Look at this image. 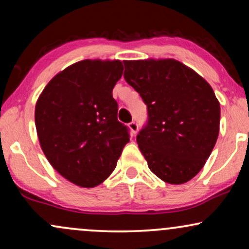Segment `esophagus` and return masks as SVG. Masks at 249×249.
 Returning <instances> with one entry per match:
<instances>
[{
    "label": "esophagus",
    "instance_id": "1",
    "mask_svg": "<svg viewBox=\"0 0 249 249\" xmlns=\"http://www.w3.org/2000/svg\"><path fill=\"white\" fill-rule=\"evenodd\" d=\"M128 128H130V132L132 136L137 133V131H138V125H137L136 122H131L130 124H128Z\"/></svg>",
    "mask_w": 249,
    "mask_h": 249
}]
</instances>
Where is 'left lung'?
Masks as SVG:
<instances>
[{"mask_svg":"<svg viewBox=\"0 0 249 249\" xmlns=\"http://www.w3.org/2000/svg\"><path fill=\"white\" fill-rule=\"evenodd\" d=\"M125 81L147 105L137 136L148 168L181 185L200 172L219 136L220 103L206 79L173 58L124 61Z\"/></svg>","mask_w":249,"mask_h":249,"instance_id":"8db88e82","label":"left lung"}]
</instances>
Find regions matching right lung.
<instances>
[{"label": "right lung", "mask_w": 249, "mask_h": 249, "mask_svg": "<svg viewBox=\"0 0 249 249\" xmlns=\"http://www.w3.org/2000/svg\"><path fill=\"white\" fill-rule=\"evenodd\" d=\"M119 59H84L58 72L36 102L39 145L55 170L77 186H98L130 142L112 97L123 75Z\"/></svg>", "instance_id": "add662e5"}]
</instances>
